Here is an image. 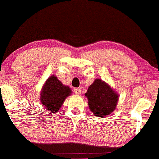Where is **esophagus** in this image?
<instances>
[{
	"label": "esophagus",
	"instance_id": "obj_1",
	"mask_svg": "<svg viewBox=\"0 0 159 159\" xmlns=\"http://www.w3.org/2000/svg\"><path fill=\"white\" fill-rule=\"evenodd\" d=\"M74 93L75 94H81V89L80 88H75Z\"/></svg>",
	"mask_w": 159,
	"mask_h": 159
}]
</instances>
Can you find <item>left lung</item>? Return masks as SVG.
<instances>
[{
    "label": "left lung",
    "mask_w": 159,
    "mask_h": 159,
    "mask_svg": "<svg viewBox=\"0 0 159 159\" xmlns=\"http://www.w3.org/2000/svg\"><path fill=\"white\" fill-rule=\"evenodd\" d=\"M88 106L93 115L106 116L112 112L118 102V95L107 84L100 79H96L85 93Z\"/></svg>",
    "instance_id": "8db88e82"
}]
</instances>
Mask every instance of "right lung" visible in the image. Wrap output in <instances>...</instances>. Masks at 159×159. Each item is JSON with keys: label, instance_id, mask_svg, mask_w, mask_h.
Masks as SVG:
<instances>
[{"label": "right lung", "instance_id": "right-lung-1", "mask_svg": "<svg viewBox=\"0 0 159 159\" xmlns=\"http://www.w3.org/2000/svg\"><path fill=\"white\" fill-rule=\"evenodd\" d=\"M71 89L65 86L56 76L47 80L41 94V102L50 112H55L60 109L64 100L71 94Z\"/></svg>", "mask_w": 159, "mask_h": 159}]
</instances>
